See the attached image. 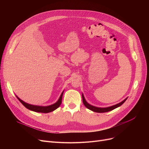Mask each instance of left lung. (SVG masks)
<instances>
[{"label":"left lung","mask_w":149,"mask_h":149,"mask_svg":"<svg viewBox=\"0 0 149 149\" xmlns=\"http://www.w3.org/2000/svg\"><path fill=\"white\" fill-rule=\"evenodd\" d=\"M82 99H83V103L84 104V105L88 109H89V110L93 111V112H98V113H103V112H109L113 110V109L120 107V106H121L125 101H126V100L127 99V98H126V99H124L123 101L120 102L118 104H116L115 105L110 106V107H97L95 106H92L91 104H89L88 103H87V101H86L84 95L82 94Z\"/></svg>","instance_id":"1"}]
</instances>
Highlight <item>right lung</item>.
Wrapping results in <instances>:
<instances>
[{
  "mask_svg": "<svg viewBox=\"0 0 149 149\" xmlns=\"http://www.w3.org/2000/svg\"><path fill=\"white\" fill-rule=\"evenodd\" d=\"M63 92L61 93V94L58 99V100L57 101L56 103H54L52 105L48 106H36V105H32L28 103H26L24 102L23 100H20L17 95L16 97L17 99L20 101V102L26 108H27L29 110H31L34 112H41V113H49L51 112H52L54 111L57 109L61 104V100H62V97H63Z\"/></svg>",
  "mask_w": 149,
  "mask_h": 149,
  "instance_id": "add662e5",
  "label": "right lung"
}]
</instances>
